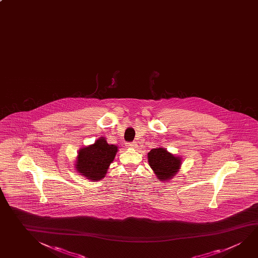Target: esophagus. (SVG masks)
Listing matches in <instances>:
<instances>
[{
	"instance_id": "34e87169",
	"label": "esophagus",
	"mask_w": 258,
	"mask_h": 258,
	"mask_svg": "<svg viewBox=\"0 0 258 258\" xmlns=\"http://www.w3.org/2000/svg\"><path fill=\"white\" fill-rule=\"evenodd\" d=\"M127 146L128 148H132V149H135L136 147L138 146V142H136V141H133V142H130V143H127Z\"/></svg>"
}]
</instances>
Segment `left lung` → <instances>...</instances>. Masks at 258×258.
<instances>
[{
    "label": "left lung",
    "instance_id": "8db88e82",
    "mask_svg": "<svg viewBox=\"0 0 258 258\" xmlns=\"http://www.w3.org/2000/svg\"><path fill=\"white\" fill-rule=\"evenodd\" d=\"M149 166L160 181H167L175 176L180 167V158L167 152L163 148L154 149L148 154Z\"/></svg>",
    "mask_w": 258,
    "mask_h": 258
}]
</instances>
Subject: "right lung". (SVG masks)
I'll list each match as a JSON object with an SVG mask.
<instances>
[{"instance_id": "obj_1", "label": "right lung", "mask_w": 258, "mask_h": 258, "mask_svg": "<svg viewBox=\"0 0 258 258\" xmlns=\"http://www.w3.org/2000/svg\"><path fill=\"white\" fill-rule=\"evenodd\" d=\"M117 151V146L108 144L104 138L99 139L94 144L80 150L77 171L91 180H100L106 175Z\"/></svg>"}]
</instances>
